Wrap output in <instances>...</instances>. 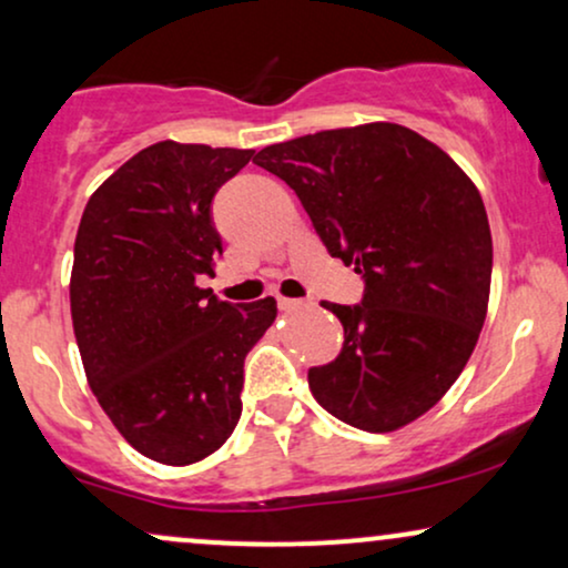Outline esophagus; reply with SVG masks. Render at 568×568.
I'll list each match as a JSON object with an SVG mask.
<instances>
[{
	"label": "esophagus",
	"mask_w": 568,
	"mask_h": 568,
	"mask_svg": "<svg viewBox=\"0 0 568 568\" xmlns=\"http://www.w3.org/2000/svg\"><path fill=\"white\" fill-rule=\"evenodd\" d=\"M277 306L283 312H291V310H298V306H304V302H302V298H283V296H280Z\"/></svg>",
	"instance_id": "34e87169"
}]
</instances>
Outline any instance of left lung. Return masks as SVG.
<instances>
[{"instance_id": "obj_1", "label": "left lung", "mask_w": 568, "mask_h": 568, "mask_svg": "<svg viewBox=\"0 0 568 568\" xmlns=\"http://www.w3.org/2000/svg\"><path fill=\"white\" fill-rule=\"evenodd\" d=\"M283 179L331 256L355 264L361 304H325L344 347L310 368L315 400L393 433L427 414L470 361L491 288V230L456 162L395 122L321 130L253 158Z\"/></svg>"}]
</instances>
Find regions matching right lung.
Wrapping results in <instances>:
<instances>
[{
    "instance_id": "add662e5",
    "label": "right lung",
    "mask_w": 568,
    "mask_h": 568,
    "mask_svg": "<svg viewBox=\"0 0 568 568\" xmlns=\"http://www.w3.org/2000/svg\"><path fill=\"white\" fill-rule=\"evenodd\" d=\"M253 149L160 141L84 205L71 321L93 395L135 452L184 467L226 443L243 414V366L275 323L272 296L230 304L200 288L221 234L213 197Z\"/></svg>"
}]
</instances>
